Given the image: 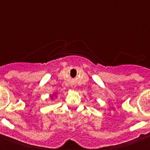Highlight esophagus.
I'll return each instance as SVG.
<instances>
[{"instance_id": "esophagus-1", "label": "esophagus", "mask_w": 150, "mask_h": 150, "mask_svg": "<svg viewBox=\"0 0 150 150\" xmlns=\"http://www.w3.org/2000/svg\"><path fill=\"white\" fill-rule=\"evenodd\" d=\"M75 87H76L75 84H71V88H75Z\"/></svg>"}]
</instances>
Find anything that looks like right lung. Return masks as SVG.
Segmentation results:
<instances>
[{
	"label": "right lung",
	"mask_w": 150,
	"mask_h": 150,
	"mask_svg": "<svg viewBox=\"0 0 150 150\" xmlns=\"http://www.w3.org/2000/svg\"><path fill=\"white\" fill-rule=\"evenodd\" d=\"M56 94H57V93H56ZM56 94H55V93H53L52 95L50 96V98H52H52H54L57 97V96H56Z\"/></svg>",
	"instance_id": "add662e5"
}]
</instances>
